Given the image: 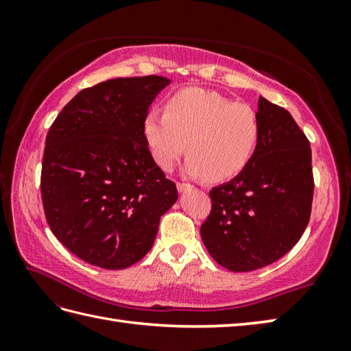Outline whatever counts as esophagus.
<instances>
[{"label": "esophagus", "mask_w": 351, "mask_h": 351, "mask_svg": "<svg viewBox=\"0 0 351 351\" xmlns=\"http://www.w3.org/2000/svg\"><path fill=\"white\" fill-rule=\"evenodd\" d=\"M176 189H178V191H180V193H184V191H187V190H191L193 187H191L190 184H184V182H180V184L176 185Z\"/></svg>", "instance_id": "esophagus-1"}]
</instances>
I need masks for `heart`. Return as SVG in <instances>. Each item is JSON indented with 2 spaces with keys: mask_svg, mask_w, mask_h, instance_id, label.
Masks as SVG:
<instances>
[{
  "mask_svg": "<svg viewBox=\"0 0 351 351\" xmlns=\"http://www.w3.org/2000/svg\"><path fill=\"white\" fill-rule=\"evenodd\" d=\"M143 134L162 170L173 167L187 147L190 156L184 166L185 175L223 182L249 166L259 145L261 123L245 104L190 87L171 95L166 111L149 110Z\"/></svg>",
  "mask_w": 351,
  "mask_h": 351,
  "instance_id": "obj_1",
  "label": "heart"
}]
</instances>
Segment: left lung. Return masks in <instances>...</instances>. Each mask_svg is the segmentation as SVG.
I'll list each match as a JSON object with an SVG mask.
<instances>
[{"label":"left lung","mask_w":351,"mask_h":351,"mask_svg":"<svg viewBox=\"0 0 351 351\" xmlns=\"http://www.w3.org/2000/svg\"><path fill=\"white\" fill-rule=\"evenodd\" d=\"M261 138L249 166L210 191L213 210L200 226L208 253L229 271L273 264L306 229L312 196L309 140L288 111L259 96Z\"/></svg>","instance_id":"1"}]
</instances>
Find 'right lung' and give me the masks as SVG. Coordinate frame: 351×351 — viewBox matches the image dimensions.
<instances>
[{
	"label": "right lung",
	"instance_id": "1",
	"mask_svg": "<svg viewBox=\"0 0 351 351\" xmlns=\"http://www.w3.org/2000/svg\"><path fill=\"white\" fill-rule=\"evenodd\" d=\"M169 78H114L84 88L48 131L40 190L48 225L86 263L122 270L152 249L178 199L149 151L143 121Z\"/></svg>",
	"mask_w": 351,
	"mask_h": 351
}]
</instances>
